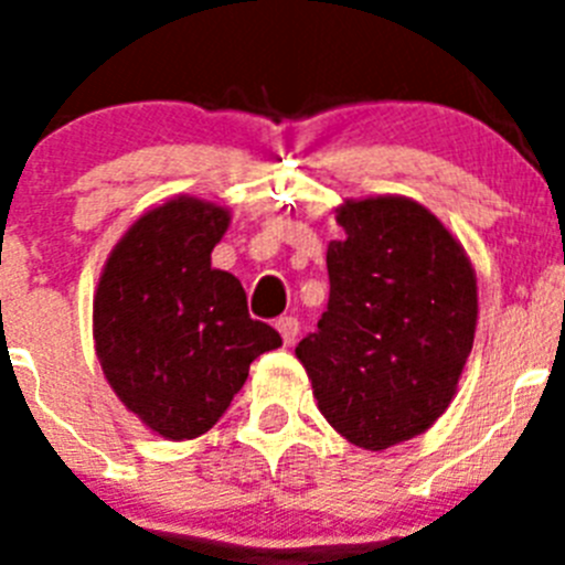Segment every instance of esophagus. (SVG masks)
Segmentation results:
<instances>
[{
  "label": "esophagus",
  "mask_w": 565,
  "mask_h": 565,
  "mask_svg": "<svg viewBox=\"0 0 565 565\" xmlns=\"http://www.w3.org/2000/svg\"><path fill=\"white\" fill-rule=\"evenodd\" d=\"M277 331H279V337H282V342H286V344L297 342V333H299L297 317H282V319H277Z\"/></svg>",
  "instance_id": "34e87169"
}]
</instances>
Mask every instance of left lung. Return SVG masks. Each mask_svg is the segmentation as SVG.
I'll list each match as a JSON object with an SVG mask.
<instances>
[{
	"label": "left lung",
	"mask_w": 565,
	"mask_h": 565,
	"mask_svg": "<svg viewBox=\"0 0 565 565\" xmlns=\"http://www.w3.org/2000/svg\"><path fill=\"white\" fill-rule=\"evenodd\" d=\"M337 223L344 237L328 243V311L297 359L333 430L379 452L450 407L476 339V268L413 198L344 201Z\"/></svg>",
	"instance_id": "obj_1"
}]
</instances>
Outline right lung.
I'll return each instance as SVG.
<instances>
[{"instance_id":"add662e5","label":"right lung","mask_w":565,"mask_h":565,"mask_svg":"<svg viewBox=\"0 0 565 565\" xmlns=\"http://www.w3.org/2000/svg\"><path fill=\"white\" fill-rule=\"evenodd\" d=\"M228 223L226 206L169 198L124 232L98 277L93 339L104 376L167 441L212 430L254 359L282 344L248 317L239 279L212 268Z\"/></svg>"}]
</instances>
